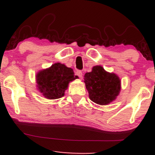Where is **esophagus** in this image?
I'll use <instances>...</instances> for the list:
<instances>
[{
  "mask_svg": "<svg viewBox=\"0 0 155 155\" xmlns=\"http://www.w3.org/2000/svg\"><path fill=\"white\" fill-rule=\"evenodd\" d=\"M76 74L79 76L80 79L82 78V72H81V71H77L76 72Z\"/></svg>",
  "mask_w": 155,
  "mask_h": 155,
  "instance_id": "34e87169",
  "label": "esophagus"
}]
</instances>
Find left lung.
Returning a JSON list of instances; mask_svg holds the SVG:
<instances>
[{"label":"left lung","instance_id":"obj_1","mask_svg":"<svg viewBox=\"0 0 155 155\" xmlns=\"http://www.w3.org/2000/svg\"><path fill=\"white\" fill-rule=\"evenodd\" d=\"M84 82L90 100L101 106L111 104L120 95V77L114 73L106 71L101 65H95L91 72L86 73Z\"/></svg>","mask_w":155,"mask_h":155}]
</instances>
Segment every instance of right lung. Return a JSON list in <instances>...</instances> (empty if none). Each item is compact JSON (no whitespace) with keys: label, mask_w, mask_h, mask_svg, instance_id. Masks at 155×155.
<instances>
[{"label":"right lung","mask_w":155,"mask_h":155,"mask_svg":"<svg viewBox=\"0 0 155 155\" xmlns=\"http://www.w3.org/2000/svg\"><path fill=\"white\" fill-rule=\"evenodd\" d=\"M78 78L74 76L71 68L60 63H56L48 68L37 73L35 80L37 90L49 100L60 98L65 95L69 83Z\"/></svg>","instance_id":"add662e5"}]
</instances>
